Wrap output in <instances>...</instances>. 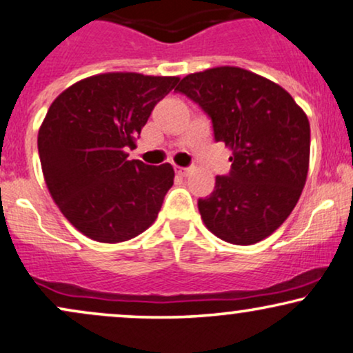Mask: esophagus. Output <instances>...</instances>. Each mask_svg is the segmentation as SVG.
<instances>
[{
    "label": "esophagus",
    "instance_id": "obj_1",
    "mask_svg": "<svg viewBox=\"0 0 353 353\" xmlns=\"http://www.w3.org/2000/svg\"><path fill=\"white\" fill-rule=\"evenodd\" d=\"M176 172L182 177H188L190 174V168H176Z\"/></svg>",
    "mask_w": 353,
    "mask_h": 353
}]
</instances>
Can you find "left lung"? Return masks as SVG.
I'll return each mask as SVG.
<instances>
[{
	"instance_id": "1",
	"label": "left lung",
	"mask_w": 353,
	"mask_h": 353,
	"mask_svg": "<svg viewBox=\"0 0 353 353\" xmlns=\"http://www.w3.org/2000/svg\"><path fill=\"white\" fill-rule=\"evenodd\" d=\"M176 90L209 114L215 141L232 150L230 174L199 199L203 223L228 243H258L281 227L303 192L307 117L283 87L240 67L189 74Z\"/></svg>"
}]
</instances>
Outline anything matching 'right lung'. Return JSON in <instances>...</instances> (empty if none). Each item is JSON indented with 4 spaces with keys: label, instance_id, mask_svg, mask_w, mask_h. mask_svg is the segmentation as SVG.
<instances>
[{
    "label": "right lung",
    "instance_id": "add662e5",
    "mask_svg": "<svg viewBox=\"0 0 353 353\" xmlns=\"http://www.w3.org/2000/svg\"><path fill=\"white\" fill-rule=\"evenodd\" d=\"M177 82L108 72L70 85L49 107L37 134L46 184L63 217L88 239L120 243L154 223L174 169L128 161L126 150Z\"/></svg>",
    "mask_w": 353,
    "mask_h": 353
}]
</instances>
